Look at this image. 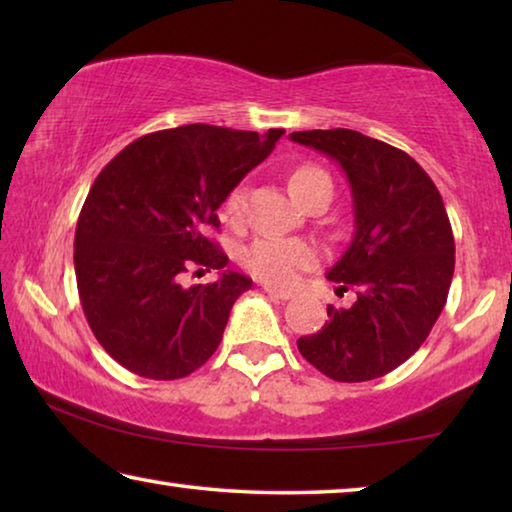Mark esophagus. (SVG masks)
<instances>
[{
    "mask_svg": "<svg viewBox=\"0 0 512 512\" xmlns=\"http://www.w3.org/2000/svg\"><path fill=\"white\" fill-rule=\"evenodd\" d=\"M264 291L268 293V296L271 298H275V300H289L293 293L291 291H282V289H273V287H268V284H264Z\"/></svg>",
    "mask_w": 512,
    "mask_h": 512,
    "instance_id": "obj_1",
    "label": "esophagus"
}]
</instances>
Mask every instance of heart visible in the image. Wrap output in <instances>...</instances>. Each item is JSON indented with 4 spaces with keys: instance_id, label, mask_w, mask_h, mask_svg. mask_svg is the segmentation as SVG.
<instances>
[{
    "instance_id": "heart-1",
    "label": "heart",
    "mask_w": 512,
    "mask_h": 512,
    "mask_svg": "<svg viewBox=\"0 0 512 512\" xmlns=\"http://www.w3.org/2000/svg\"><path fill=\"white\" fill-rule=\"evenodd\" d=\"M323 173L314 167H302L291 176V189L305 183L311 176ZM225 214L230 219H239L246 210V189L235 187L225 198ZM244 266L257 280L268 287H293L300 275L314 268L320 259L318 246L305 239H287V237H257L253 244L244 250Z\"/></svg>"
}]
</instances>
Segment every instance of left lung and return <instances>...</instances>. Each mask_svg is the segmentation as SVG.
Wrapping results in <instances>:
<instances>
[{
	"mask_svg": "<svg viewBox=\"0 0 512 512\" xmlns=\"http://www.w3.org/2000/svg\"><path fill=\"white\" fill-rule=\"evenodd\" d=\"M291 140L341 164L354 205V237L327 271L348 309L327 305L325 325L298 350L334 381H368L418 352L443 311L454 275V235L443 196L418 162L348 128L298 131Z\"/></svg>",
	"mask_w": 512,
	"mask_h": 512,
	"instance_id": "1",
	"label": "left lung"
}]
</instances>
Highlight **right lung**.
<instances>
[{"label":"right lung","instance_id":"obj_1","mask_svg":"<svg viewBox=\"0 0 512 512\" xmlns=\"http://www.w3.org/2000/svg\"><path fill=\"white\" fill-rule=\"evenodd\" d=\"M282 135L169 128L128 144L94 180L76 223V284L94 336L126 370L180 379L219 348L230 309L253 280L225 271L228 255L210 230L219 228L221 203ZM194 267L224 273L183 288Z\"/></svg>","mask_w":512,"mask_h":512}]
</instances>
